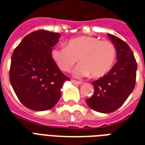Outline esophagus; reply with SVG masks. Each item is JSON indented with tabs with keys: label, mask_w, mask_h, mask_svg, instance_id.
I'll return each mask as SVG.
<instances>
[{
	"label": "esophagus",
	"mask_w": 145,
	"mask_h": 145,
	"mask_svg": "<svg viewBox=\"0 0 145 145\" xmlns=\"http://www.w3.org/2000/svg\"><path fill=\"white\" fill-rule=\"evenodd\" d=\"M71 82L74 85H82V82H78V81H75V80H71Z\"/></svg>",
	"instance_id": "34e87169"
}]
</instances>
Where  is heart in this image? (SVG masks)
<instances>
[{
	"mask_svg": "<svg viewBox=\"0 0 145 145\" xmlns=\"http://www.w3.org/2000/svg\"><path fill=\"white\" fill-rule=\"evenodd\" d=\"M51 57L63 71H70L78 60L74 70L77 78H99L109 72L115 62L116 51L114 45L107 40H99L92 36H80L70 39L65 46L52 49Z\"/></svg>",
	"mask_w": 145,
	"mask_h": 145,
	"instance_id": "b5f03b06",
	"label": "heart"
}]
</instances>
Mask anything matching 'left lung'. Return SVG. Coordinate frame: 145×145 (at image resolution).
<instances>
[{
  "label": "left lung",
  "mask_w": 145,
  "mask_h": 145,
  "mask_svg": "<svg viewBox=\"0 0 145 145\" xmlns=\"http://www.w3.org/2000/svg\"><path fill=\"white\" fill-rule=\"evenodd\" d=\"M116 50L117 62L107 74L91 82L94 94L86 103L95 111L108 113L115 111L134 90L137 62L130 46L117 36L108 34Z\"/></svg>",
  "instance_id": "obj_1"
}]
</instances>
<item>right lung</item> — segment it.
I'll return each instance as SVG.
<instances>
[{"label": "right lung", "instance_id": "right-lung-1", "mask_svg": "<svg viewBox=\"0 0 145 145\" xmlns=\"http://www.w3.org/2000/svg\"><path fill=\"white\" fill-rule=\"evenodd\" d=\"M60 35L46 30L29 33L15 48L11 57L10 82L25 106L44 111L57 104L60 89L70 81L51 57L52 47Z\"/></svg>", "mask_w": 145, "mask_h": 145}]
</instances>
